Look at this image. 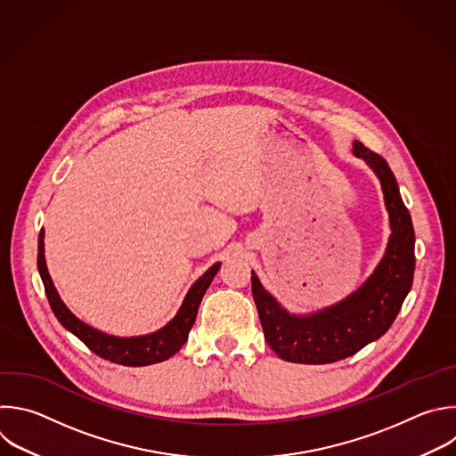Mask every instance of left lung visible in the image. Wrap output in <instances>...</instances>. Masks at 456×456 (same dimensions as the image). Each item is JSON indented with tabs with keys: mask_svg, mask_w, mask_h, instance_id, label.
I'll list each match as a JSON object with an SVG mask.
<instances>
[{
	"mask_svg": "<svg viewBox=\"0 0 456 456\" xmlns=\"http://www.w3.org/2000/svg\"><path fill=\"white\" fill-rule=\"evenodd\" d=\"M354 156L378 175L390 218L383 259L349 297L312 315H291L263 288L252 272V297L265 338L272 351L291 363L324 365L356 354L383 337L406 298L415 270V234L397 181L387 161L363 142H353Z\"/></svg>",
	"mask_w": 456,
	"mask_h": 456,
	"instance_id": "left-lung-1",
	"label": "left lung"
}]
</instances>
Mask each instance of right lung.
<instances>
[{
	"mask_svg": "<svg viewBox=\"0 0 456 456\" xmlns=\"http://www.w3.org/2000/svg\"><path fill=\"white\" fill-rule=\"evenodd\" d=\"M37 268L45 284V291L48 297V302L52 306V312L55 314L57 321L71 331L77 338H80L94 354H98L103 360H109L118 365L126 367H144L151 363H159L174 356L188 340L190 330L195 324L197 312L200 306V300L209 288L213 277L216 275L220 263H215L202 277H199L193 286L190 288L188 295L184 297V302L174 321H170L165 328H161L156 333H150L144 337H130V338H119L107 333H102L82 321H78L61 300L53 281L46 268L45 259V231L39 234V248H37Z\"/></svg>",
	"mask_w": 456,
	"mask_h": 456,
	"instance_id": "right-lung-1",
	"label": "right lung"
}]
</instances>
